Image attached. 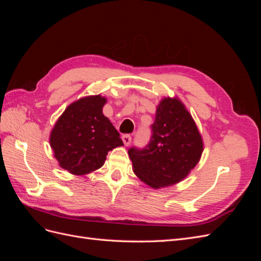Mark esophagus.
<instances>
[{
  "label": "esophagus",
  "instance_id": "34e87169",
  "mask_svg": "<svg viewBox=\"0 0 261 261\" xmlns=\"http://www.w3.org/2000/svg\"><path fill=\"white\" fill-rule=\"evenodd\" d=\"M122 140L125 146H128L132 143V136L128 135V134H125V135L122 136Z\"/></svg>",
  "mask_w": 261,
  "mask_h": 261
}]
</instances>
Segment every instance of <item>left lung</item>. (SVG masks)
<instances>
[{
    "label": "left lung",
    "instance_id": "left-lung-1",
    "mask_svg": "<svg viewBox=\"0 0 261 261\" xmlns=\"http://www.w3.org/2000/svg\"><path fill=\"white\" fill-rule=\"evenodd\" d=\"M202 149L192 115L179 100L165 98L156 109L148 145L132 147L128 154L135 174L149 186L160 188L185 178L198 163Z\"/></svg>",
    "mask_w": 261,
    "mask_h": 261
}]
</instances>
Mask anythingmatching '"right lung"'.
Wrapping results in <instances>:
<instances>
[{
  "mask_svg": "<svg viewBox=\"0 0 261 261\" xmlns=\"http://www.w3.org/2000/svg\"><path fill=\"white\" fill-rule=\"evenodd\" d=\"M106 102L101 96L80 99L66 108L52 129L54 156L72 174L101 168L110 150L123 146L120 134L102 113Z\"/></svg>",
  "mask_w": 261,
  "mask_h": 261,
  "instance_id": "right-lung-1",
  "label": "right lung"
}]
</instances>
